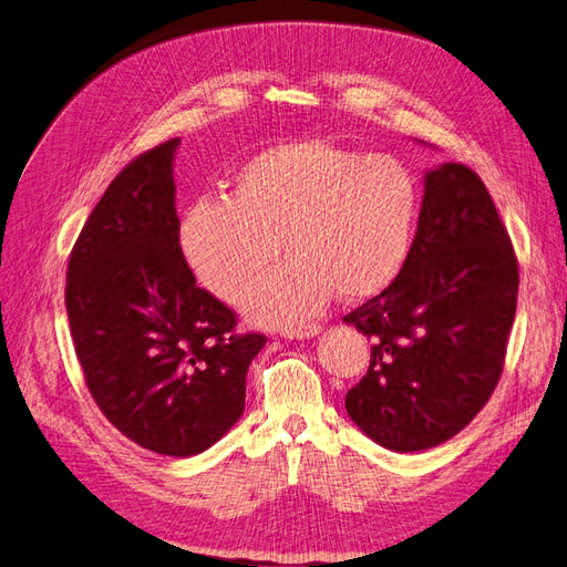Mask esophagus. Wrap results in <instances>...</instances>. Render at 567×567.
I'll list each match as a JSON object with an SVG mask.
<instances>
[{
    "label": "esophagus",
    "instance_id": "obj_1",
    "mask_svg": "<svg viewBox=\"0 0 567 567\" xmlns=\"http://www.w3.org/2000/svg\"><path fill=\"white\" fill-rule=\"evenodd\" d=\"M321 331L319 324H305V327H290V329H281V336L284 339H312V336H317Z\"/></svg>",
    "mask_w": 567,
    "mask_h": 567
}]
</instances>
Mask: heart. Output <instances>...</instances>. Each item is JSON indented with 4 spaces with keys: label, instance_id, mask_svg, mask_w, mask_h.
I'll use <instances>...</instances> for the list:
<instances>
[{
    "label": "heart",
    "instance_id": "1",
    "mask_svg": "<svg viewBox=\"0 0 567 567\" xmlns=\"http://www.w3.org/2000/svg\"><path fill=\"white\" fill-rule=\"evenodd\" d=\"M420 188L391 155L329 141H290L240 164L231 197L200 195L178 224V248L212 296L238 302L277 262H290L246 300L252 319L296 324L333 290L367 300L401 274L415 236Z\"/></svg>",
    "mask_w": 567,
    "mask_h": 567
}]
</instances>
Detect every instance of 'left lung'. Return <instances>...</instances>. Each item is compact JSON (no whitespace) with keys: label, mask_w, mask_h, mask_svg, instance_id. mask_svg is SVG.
Here are the masks:
<instances>
[{"label":"left lung","mask_w":567,"mask_h":567,"mask_svg":"<svg viewBox=\"0 0 567 567\" xmlns=\"http://www.w3.org/2000/svg\"><path fill=\"white\" fill-rule=\"evenodd\" d=\"M517 286L513 243L482 178L455 162L426 172L401 274L343 317L372 341L370 370L346 393L350 420L395 453L465 430L501 379Z\"/></svg>","instance_id":"left-lung-1"}]
</instances>
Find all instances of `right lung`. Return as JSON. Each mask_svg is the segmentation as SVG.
<instances>
[{
	"mask_svg": "<svg viewBox=\"0 0 567 567\" xmlns=\"http://www.w3.org/2000/svg\"><path fill=\"white\" fill-rule=\"evenodd\" d=\"M178 137L121 172L90 214L66 269V312L90 395L137 446L190 457L243 415L267 339L195 284L178 248Z\"/></svg>",
	"mask_w": 567,
	"mask_h": 567,
	"instance_id": "right-lung-1",
	"label": "right lung"
}]
</instances>
